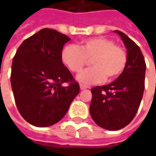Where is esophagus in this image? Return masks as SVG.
I'll return each mask as SVG.
<instances>
[{"mask_svg": "<svg viewBox=\"0 0 156 156\" xmlns=\"http://www.w3.org/2000/svg\"><path fill=\"white\" fill-rule=\"evenodd\" d=\"M80 88H81V90H84V89H87V88H88V87L85 86V85H83V84H80Z\"/></svg>", "mask_w": 156, "mask_h": 156, "instance_id": "obj_1", "label": "esophagus"}]
</instances>
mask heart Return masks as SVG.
<instances>
[{"mask_svg": "<svg viewBox=\"0 0 156 156\" xmlns=\"http://www.w3.org/2000/svg\"><path fill=\"white\" fill-rule=\"evenodd\" d=\"M62 62L73 73H79L91 60L94 67L82 71L77 79L85 84L114 81L122 74L128 57L121 47L106 37L84 40L81 47L67 45L62 51Z\"/></svg>", "mask_w": 156, "mask_h": 156, "instance_id": "heart-1", "label": "heart"}]
</instances>
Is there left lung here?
Segmentation results:
<instances>
[{"mask_svg":"<svg viewBox=\"0 0 156 156\" xmlns=\"http://www.w3.org/2000/svg\"><path fill=\"white\" fill-rule=\"evenodd\" d=\"M122 40L128 62L122 74L110 84L91 89V117L99 127L119 130L131 122L141 104L144 92L146 63L138 46L119 30L114 31Z\"/></svg>","mask_w":156,"mask_h":156,"instance_id":"8db88e82","label":"left lung"}]
</instances>
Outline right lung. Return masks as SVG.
I'll return each mask as SVG.
<instances>
[{
    "instance_id": "right-lung-1",
    "label": "right lung",
    "mask_w": 156,
    "mask_h": 156,
    "mask_svg": "<svg viewBox=\"0 0 156 156\" xmlns=\"http://www.w3.org/2000/svg\"><path fill=\"white\" fill-rule=\"evenodd\" d=\"M70 38L43 28L25 40L12 63L11 86L17 108L27 122L49 127L62 119L80 86L62 63V51ZM64 82L69 86H63Z\"/></svg>"
}]
</instances>
